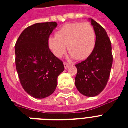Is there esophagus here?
I'll use <instances>...</instances> for the list:
<instances>
[{"label": "esophagus", "instance_id": "esophagus-1", "mask_svg": "<svg viewBox=\"0 0 128 128\" xmlns=\"http://www.w3.org/2000/svg\"><path fill=\"white\" fill-rule=\"evenodd\" d=\"M64 68L66 69V70H67L68 68V67L70 66V65L68 64V63H66V62H64Z\"/></svg>", "mask_w": 128, "mask_h": 128}]
</instances>
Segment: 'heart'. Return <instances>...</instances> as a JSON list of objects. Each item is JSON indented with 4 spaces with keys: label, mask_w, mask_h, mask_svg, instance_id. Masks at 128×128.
Here are the masks:
<instances>
[{
    "label": "heart",
    "mask_w": 128,
    "mask_h": 128,
    "mask_svg": "<svg viewBox=\"0 0 128 128\" xmlns=\"http://www.w3.org/2000/svg\"><path fill=\"white\" fill-rule=\"evenodd\" d=\"M96 35L89 22L68 23L60 28L56 36L48 40L49 48L58 58L65 53L66 46L72 58L84 60L90 56L95 48Z\"/></svg>",
    "instance_id": "obj_1"
}]
</instances>
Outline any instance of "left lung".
Listing matches in <instances>:
<instances>
[{
    "label": "left lung",
    "instance_id": "8db88e82",
    "mask_svg": "<svg viewBox=\"0 0 128 128\" xmlns=\"http://www.w3.org/2000/svg\"><path fill=\"white\" fill-rule=\"evenodd\" d=\"M96 35L95 48L89 57L76 64L75 85L82 95L94 97L105 88L111 71L113 56L106 31L94 20L89 18Z\"/></svg>",
    "mask_w": 128,
    "mask_h": 128
}]
</instances>
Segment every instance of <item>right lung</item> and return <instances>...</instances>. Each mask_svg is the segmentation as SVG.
<instances>
[{
	"instance_id": "obj_1",
	"label": "right lung",
	"mask_w": 128,
	"mask_h": 128,
	"mask_svg": "<svg viewBox=\"0 0 128 128\" xmlns=\"http://www.w3.org/2000/svg\"><path fill=\"white\" fill-rule=\"evenodd\" d=\"M56 22L36 23L25 29L15 45L16 68L21 85L32 97L42 99L54 93L63 62L48 47Z\"/></svg>"
}]
</instances>
